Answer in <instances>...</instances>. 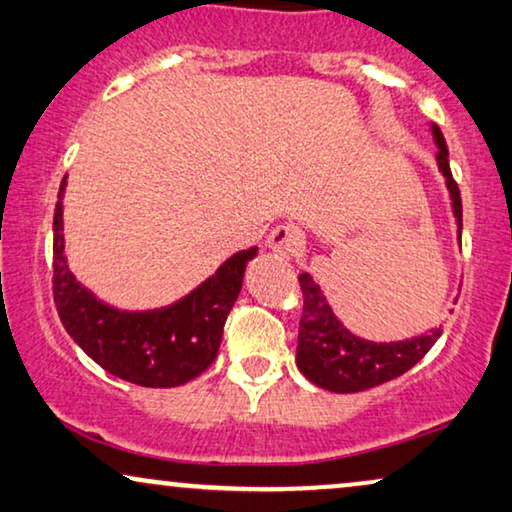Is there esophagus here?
Segmentation results:
<instances>
[{"instance_id": "esophagus-1", "label": "esophagus", "mask_w": 512, "mask_h": 512, "mask_svg": "<svg viewBox=\"0 0 512 512\" xmlns=\"http://www.w3.org/2000/svg\"><path fill=\"white\" fill-rule=\"evenodd\" d=\"M269 248L273 250V253L280 255V257H292L299 253L301 248V234L299 229L294 225H278L276 229H271L269 234Z\"/></svg>"}]
</instances>
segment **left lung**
<instances>
[{"label":"left lung","mask_w":512,"mask_h":512,"mask_svg":"<svg viewBox=\"0 0 512 512\" xmlns=\"http://www.w3.org/2000/svg\"><path fill=\"white\" fill-rule=\"evenodd\" d=\"M434 141L438 146V169L443 171L452 197V211H455L459 234H462V197H459L457 181L452 178L448 146H445L443 132L436 125L431 127ZM301 294H304V311L299 320V343H297V366L313 385L322 390L348 394L362 392L369 387L383 385L394 380L420 362L438 341L443 329H431L429 334L415 336L410 341L399 343H371L364 338L350 334L336 315L331 313L325 294L320 285L301 273L299 276Z\"/></svg>","instance_id":"obj_1"}]
</instances>
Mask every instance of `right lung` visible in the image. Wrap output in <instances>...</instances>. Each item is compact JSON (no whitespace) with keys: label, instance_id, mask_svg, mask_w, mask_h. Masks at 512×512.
I'll return each mask as SVG.
<instances>
[{"label":"right lung","instance_id":"add662e5","mask_svg":"<svg viewBox=\"0 0 512 512\" xmlns=\"http://www.w3.org/2000/svg\"><path fill=\"white\" fill-rule=\"evenodd\" d=\"M60 185L53 220V299L64 329L88 357L129 383L176 387L204 373L218 357L222 329L257 248L227 259L176 304L157 311H118L106 306L71 276L64 262Z\"/></svg>","mask_w":512,"mask_h":512}]
</instances>
